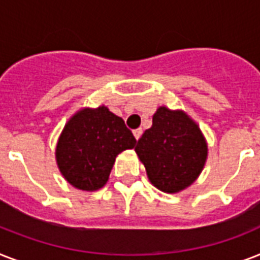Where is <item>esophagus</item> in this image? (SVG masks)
Returning <instances> with one entry per match:
<instances>
[{"label": "esophagus", "instance_id": "34e87169", "mask_svg": "<svg viewBox=\"0 0 260 260\" xmlns=\"http://www.w3.org/2000/svg\"><path fill=\"white\" fill-rule=\"evenodd\" d=\"M142 134H143V129H142V128H139V129H135V131H134L135 139H136V140H139V139H140V136H142Z\"/></svg>", "mask_w": 260, "mask_h": 260}]
</instances>
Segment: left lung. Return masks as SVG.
I'll return each instance as SVG.
<instances>
[{"label":"left lung","mask_w":260,"mask_h":260,"mask_svg":"<svg viewBox=\"0 0 260 260\" xmlns=\"http://www.w3.org/2000/svg\"><path fill=\"white\" fill-rule=\"evenodd\" d=\"M152 185L179 193L196 182L208 158V143L200 126L183 110L159 106L152 126L135 148Z\"/></svg>","instance_id":"8db88e82"}]
</instances>
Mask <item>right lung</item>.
<instances>
[{
	"mask_svg": "<svg viewBox=\"0 0 260 260\" xmlns=\"http://www.w3.org/2000/svg\"><path fill=\"white\" fill-rule=\"evenodd\" d=\"M136 139L108 106L82 108L69 118L55 150L56 165L71 186L95 191L106 185L116 156L132 150Z\"/></svg>",
	"mask_w": 260,
	"mask_h": 260,
	"instance_id": "obj_1",
	"label": "right lung"
}]
</instances>
